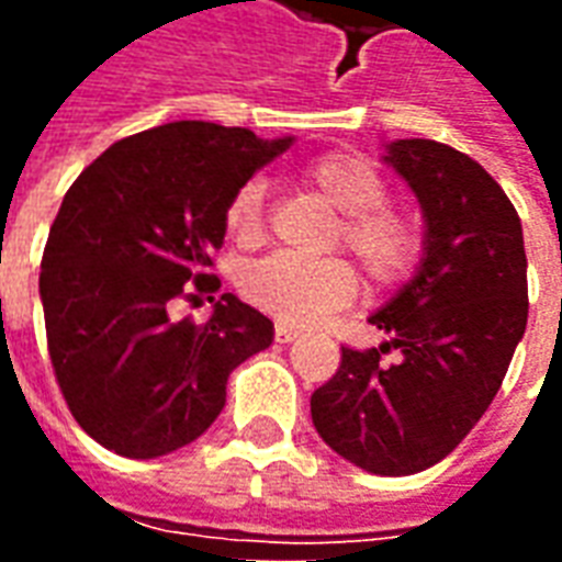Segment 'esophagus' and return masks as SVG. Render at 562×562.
Segmentation results:
<instances>
[{
  "label": "esophagus",
  "mask_w": 562,
  "mask_h": 562,
  "mask_svg": "<svg viewBox=\"0 0 562 562\" xmlns=\"http://www.w3.org/2000/svg\"><path fill=\"white\" fill-rule=\"evenodd\" d=\"M273 337H277V342H292V340H297V330L289 328V325H277Z\"/></svg>",
  "instance_id": "1"
}]
</instances>
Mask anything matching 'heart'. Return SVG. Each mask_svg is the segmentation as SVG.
Wrapping results in <instances>:
<instances>
[{"label": "heart", "instance_id": "1", "mask_svg": "<svg viewBox=\"0 0 562 562\" xmlns=\"http://www.w3.org/2000/svg\"><path fill=\"white\" fill-rule=\"evenodd\" d=\"M306 186L342 213L334 244L355 256L376 285L401 282L413 270L422 237L403 210L385 204L389 183L361 153H325L304 168ZM265 195L261 177L246 180L225 207V228L237 244L256 246L265 237ZM244 294L285 325H316L355 297L358 280L342 258L301 261L270 256L244 273Z\"/></svg>", "mask_w": 562, "mask_h": 562}]
</instances>
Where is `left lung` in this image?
<instances>
[{"instance_id": "8db88e82", "label": "left lung", "mask_w": 562, "mask_h": 562, "mask_svg": "<svg viewBox=\"0 0 562 562\" xmlns=\"http://www.w3.org/2000/svg\"><path fill=\"white\" fill-rule=\"evenodd\" d=\"M424 213L415 277L370 325L379 349L342 346L310 413L340 458L376 475H413L451 454L503 385L527 328V252L518 210L482 165L439 140L385 147ZM402 358L385 366L381 355Z\"/></svg>"}]
</instances>
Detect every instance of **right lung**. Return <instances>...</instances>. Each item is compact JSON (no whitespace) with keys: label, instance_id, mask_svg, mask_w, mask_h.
Masks as SVG:
<instances>
[{"label":"right lung","instance_id":"add662e5","mask_svg":"<svg viewBox=\"0 0 562 562\" xmlns=\"http://www.w3.org/2000/svg\"><path fill=\"white\" fill-rule=\"evenodd\" d=\"M294 138L180 120L104 149L63 198L38 292L47 352L75 422L123 458L171 454L216 422L237 364L273 322L222 294L204 325L171 306L220 289L207 273L225 207Z\"/></svg>","mask_w":562,"mask_h":562}]
</instances>
